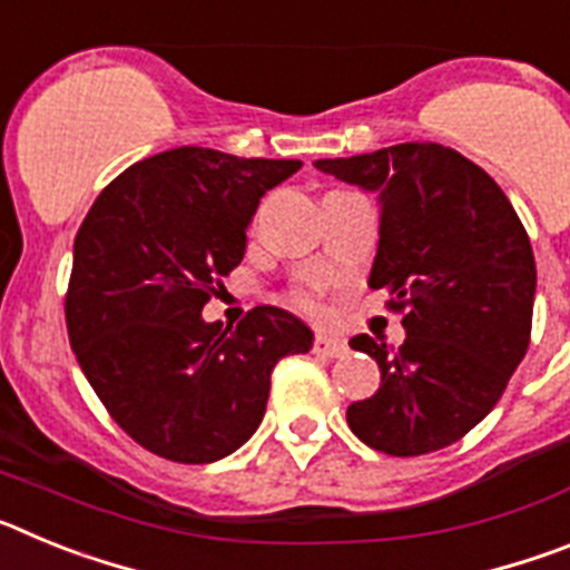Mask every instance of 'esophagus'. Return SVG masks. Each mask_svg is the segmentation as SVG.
<instances>
[{
  "label": "esophagus",
  "mask_w": 570,
  "mask_h": 570,
  "mask_svg": "<svg viewBox=\"0 0 570 570\" xmlns=\"http://www.w3.org/2000/svg\"><path fill=\"white\" fill-rule=\"evenodd\" d=\"M314 351H316V354L331 356V360H334V356H342V354H345L347 345H345V340H340V336L316 334V336H314Z\"/></svg>",
  "instance_id": "1"
}]
</instances>
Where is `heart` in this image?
<instances>
[{
	"label": "heart",
	"mask_w": 570,
	"mask_h": 570,
	"mask_svg": "<svg viewBox=\"0 0 570 570\" xmlns=\"http://www.w3.org/2000/svg\"><path fill=\"white\" fill-rule=\"evenodd\" d=\"M291 305L299 311H316L320 308V288L316 285H305V288L291 291Z\"/></svg>",
	"instance_id": "obj_1"
}]
</instances>
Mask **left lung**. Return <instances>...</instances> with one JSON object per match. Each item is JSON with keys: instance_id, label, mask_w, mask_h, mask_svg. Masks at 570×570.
Returning a JSON list of instances; mask_svg holds the SVG:
<instances>
[{"instance_id": "1", "label": "left lung", "mask_w": 570, "mask_h": 570, "mask_svg": "<svg viewBox=\"0 0 570 570\" xmlns=\"http://www.w3.org/2000/svg\"><path fill=\"white\" fill-rule=\"evenodd\" d=\"M314 165L380 194L367 285L391 294L407 334L400 347L351 340L382 382L347 407V425L391 456L454 445L491 414L531 342L537 265L520 216L480 165L436 142Z\"/></svg>"}]
</instances>
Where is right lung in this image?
<instances>
[{
    "label": "right lung",
    "mask_w": 570,
    "mask_h": 570,
    "mask_svg": "<svg viewBox=\"0 0 570 570\" xmlns=\"http://www.w3.org/2000/svg\"><path fill=\"white\" fill-rule=\"evenodd\" d=\"M299 159L174 148L130 165L90 205L65 294L70 347L114 422L170 462L234 454L259 428L271 374L314 334L259 305L236 328L203 308L245 256L265 190Z\"/></svg>",
    "instance_id": "right-lung-1"
}]
</instances>
